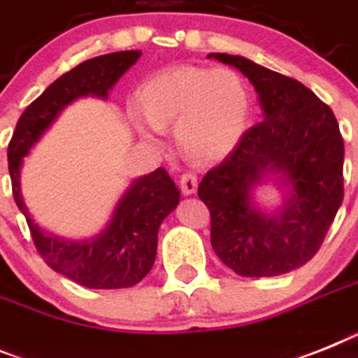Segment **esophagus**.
<instances>
[{"label": "esophagus", "instance_id": "obj_1", "mask_svg": "<svg viewBox=\"0 0 358 358\" xmlns=\"http://www.w3.org/2000/svg\"><path fill=\"white\" fill-rule=\"evenodd\" d=\"M179 186L185 195H192L197 190V176L194 172H185L179 179Z\"/></svg>", "mask_w": 358, "mask_h": 358}]
</instances>
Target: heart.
I'll list each match as a JSON object with an SVG mask.
<instances>
[{
    "label": "heart",
    "mask_w": 358,
    "mask_h": 358,
    "mask_svg": "<svg viewBox=\"0 0 358 358\" xmlns=\"http://www.w3.org/2000/svg\"><path fill=\"white\" fill-rule=\"evenodd\" d=\"M130 106V119L143 137L157 141L163 127L176 123L177 141L201 161L219 159L239 141L250 96L231 69L179 66L150 78Z\"/></svg>",
    "instance_id": "1"
}]
</instances>
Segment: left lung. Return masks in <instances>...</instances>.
I'll return each mask as SVG.
<instances>
[{
	"mask_svg": "<svg viewBox=\"0 0 358 358\" xmlns=\"http://www.w3.org/2000/svg\"><path fill=\"white\" fill-rule=\"evenodd\" d=\"M241 70L259 96L262 121L243 134L197 195L212 215V248L243 277H273L306 264L344 197V141L331 108L297 79L243 56L208 54ZM289 188L282 207L262 213L251 190L264 180Z\"/></svg>",
	"mask_w": 358,
	"mask_h": 358,
	"instance_id": "8db88e82",
	"label": "left lung"
}]
</instances>
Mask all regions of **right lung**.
Wrapping results in <instances>:
<instances>
[{"label": "right lung", "mask_w": 358, "mask_h": 358, "mask_svg": "<svg viewBox=\"0 0 358 358\" xmlns=\"http://www.w3.org/2000/svg\"><path fill=\"white\" fill-rule=\"evenodd\" d=\"M139 56V50L112 52L83 61L57 78L27 106L8 143L12 194L39 255L52 270L92 289L130 288L145 279L154 266L159 226L181 197L176 182L164 168L139 177L119 199L105 230L92 239L70 241L48 234L34 221L21 195L20 170L23 157L70 103L87 96L108 99L110 88Z\"/></svg>", "instance_id": "obj_1"}]
</instances>
